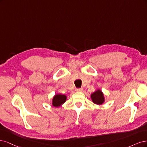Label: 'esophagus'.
<instances>
[{
    "label": "esophagus",
    "instance_id": "34e87169",
    "mask_svg": "<svg viewBox=\"0 0 147 147\" xmlns=\"http://www.w3.org/2000/svg\"><path fill=\"white\" fill-rule=\"evenodd\" d=\"M76 91L77 92H81L83 91V88H77L76 90Z\"/></svg>",
    "mask_w": 147,
    "mask_h": 147
}]
</instances>
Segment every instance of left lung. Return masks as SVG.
I'll return each mask as SVG.
<instances>
[{
	"label": "left lung",
	"mask_w": 147,
	"mask_h": 147,
	"mask_svg": "<svg viewBox=\"0 0 147 147\" xmlns=\"http://www.w3.org/2000/svg\"><path fill=\"white\" fill-rule=\"evenodd\" d=\"M90 97L92 102L97 105H101L105 101V95L100 89H97L96 90L92 93Z\"/></svg>",
	"instance_id": "8db88e82"
}]
</instances>
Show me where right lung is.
<instances>
[{
  "mask_svg": "<svg viewBox=\"0 0 147 147\" xmlns=\"http://www.w3.org/2000/svg\"><path fill=\"white\" fill-rule=\"evenodd\" d=\"M67 96L65 94H55L53 98L52 106L54 107H59L63 105L67 101Z\"/></svg>",
  "mask_w": 147,
  "mask_h": 147,
  "instance_id": "obj_1",
  "label": "right lung"
}]
</instances>
